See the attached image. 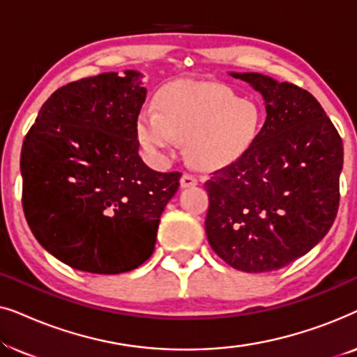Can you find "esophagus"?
<instances>
[{
    "label": "esophagus",
    "mask_w": 357,
    "mask_h": 357,
    "mask_svg": "<svg viewBox=\"0 0 357 357\" xmlns=\"http://www.w3.org/2000/svg\"><path fill=\"white\" fill-rule=\"evenodd\" d=\"M197 183H198L197 177H193V175H190V174H183L182 178H180V185H182V188L195 187Z\"/></svg>",
    "instance_id": "1"
}]
</instances>
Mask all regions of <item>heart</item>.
<instances>
[{
    "label": "heart",
    "mask_w": 357,
    "mask_h": 357,
    "mask_svg": "<svg viewBox=\"0 0 357 357\" xmlns=\"http://www.w3.org/2000/svg\"><path fill=\"white\" fill-rule=\"evenodd\" d=\"M261 121L260 105L229 86L178 82L160 92L158 110L141 112L136 131L141 144L158 158H165L182 138L192 160L218 165L247 153Z\"/></svg>",
    "instance_id": "obj_1"
}]
</instances>
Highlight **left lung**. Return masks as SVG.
I'll return each mask as SVG.
<instances>
[{
	"mask_svg": "<svg viewBox=\"0 0 357 357\" xmlns=\"http://www.w3.org/2000/svg\"><path fill=\"white\" fill-rule=\"evenodd\" d=\"M229 75L263 97L266 120L252 148L204 183V229L216 255L236 270H280L333 226L343 141L310 92L260 73Z\"/></svg>",
	"mask_w": 357,
	"mask_h": 357,
	"instance_id": "obj_1",
	"label": "left lung"
}]
</instances>
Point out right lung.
Instances as JSON below:
<instances>
[{
	"instance_id": "obj_1",
	"label": "right lung",
	"mask_w": 357,
	"mask_h": 357,
	"mask_svg": "<svg viewBox=\"0 0 357 357\" xmlns=\"http://www.w3.org/2000/svg\"><path fill=\"white\" fill-rule=\"evenodd\" d=\"M139 71L84 77L48 97L21 151L22 206L38 243L96 275L131 271L153 255L180 172L139 155Z\"/></svg>"
}]
</instances>
